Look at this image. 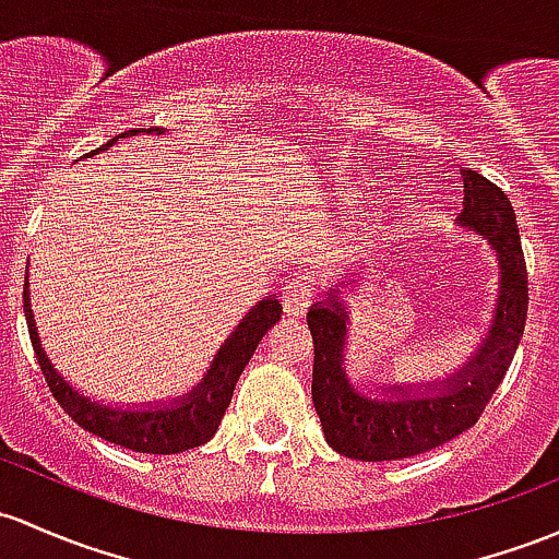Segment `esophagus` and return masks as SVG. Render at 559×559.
<instances>
[{
	"label": "esophagus",
	"mask_w": 559,
	"mask_h": 559,
	"mask_svg": "<svg viewBox=\"0 0 559 559\" xmlns=\"http://www.w3.org/2000/svg\"><path fill=\"white\" fill-rule=\"evenodd\" d=\"M314 298V285L309 280H293L282 287V309L287 317H301Z\"/></svg>",
	"instance_id": "obj_1"
}]
</instances>
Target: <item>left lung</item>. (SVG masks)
Returning <instances> with one entry per match:
<instances>
[{"label": "left lung", "mask_w": 559, "mask_h": 559, "mask_svg": "<svg viewBox=\"0 0 559 559\" xmlns=\"http://www.w3.org/2000/svg\"><path fill=\"white\" fill-rule=\"evenodd\" d=\"M461 181L464 202L459 224L483 234L501 263L496 320L461 373L445 378L435 392L392 386L386 389V394L392 392L389 400H370L352 386L341 368L346 311L341 309L338 296L314 304L306 314L314 341L311 400L325 440L341 455L357 461H397L445 445L477 424L512 365L527 320V266L518 218L509 197L477 170H461Z\"/></svg>", "instance_id": "1"}]
</instances>
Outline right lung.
Segmentation results:
<instances>
[{
	"mask_svg": "<svg viewBox=\"0 0 559 559\" xmlns=\"http://www.w3.org/2000/svg\"><path fill=\"white\" fill-rule=\"evenodd\" d=\"M135 133H162L159 128H138L128 130L122 135H114L106 146L109 148L119 138L135 135ZM23 309H26V325L28 335H32L34 354L39 359L41 376H45L47 386H50L52 397L58 400V405L74 418L82 429L93 431V435L104 437V440L114 442V445H122L135 450V453H154V455H170V453H183L189 448L205 445L210 437L218 429L221 418H224L226 407H229L234 386H237L239 376H242L245 365L253 357L258 341L274 328V322L280 320L282 304L277 298H266L239 322V328L234 330L231 338L226 341L224 349L215 357L213 368L207 370L205 381L178 402L176 407H157V411H111V407L98 405V402H90L82 394H76L61 376L56 373V368L50 365V359L45 357L39 344L37 328H34L32 306H28V293L23 290Z\"/></svg>",
	"mask_w": 559,
	"mask_h": 559,
	"instance_id": "obj_1",
	"label": "right lung"
}]
</instances>
